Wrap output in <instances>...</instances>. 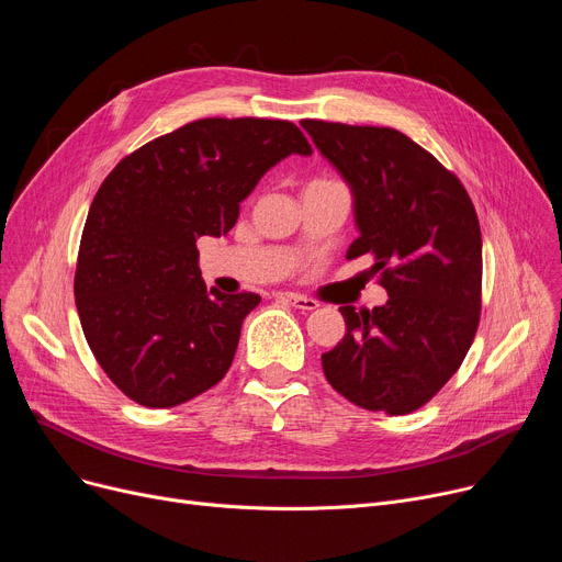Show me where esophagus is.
I'll return each instance as SVG.
<instances>
[{
	"label": "esophagus",
	"mask_w": 562,
	"mask_h": 562,
	"mask_svg": "<svg viewBox=\"0 0 562 562\" xmlns=\"http://www.w3.org/2000/svg\"><path fill=\"white\" fill-rule=\"evenodd\" d=\"M279 297L288 302L290 306H295L300 311H315L319 304L306 295H297V292H279Z\"/></svg>",
	"instance_id": "esophagus-1"
}]
</instances>
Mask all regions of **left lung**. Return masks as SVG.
<instances>
[{"label": "left lung", "mask_w": 562, "mask_h": 562, "mask_svg": "<svg viewBox=\"0 0 562 562\" xmlns=\"http://www.w3.org/2000/svg\"><path fill=\"white\" fill-rule=\"evenodd\" d=\"M355 196L359 237L389 302L340 306L347 334L323 355L327 382L350 403L409 414L456 375L473 342L483 290V237L460 178L403 132L302 121Z\"/></svg>", "instance_id": "left-lung-1"}]
</instances>
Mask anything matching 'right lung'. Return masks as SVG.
<instances>
[{"mask_svg":"<svg viewBox=\"0 0 562 562\" xmlns=\"http://www.w3.org/2000/svg\"><path fill=\"white\" fill-rule=\"evenodd\" d=\"M311 155L290 121L201 119L123 157L91 203L75 304L100 368L130 400L165 409L215 386L256 292L205 288L196 239L226 235L283 157Z\"/></svg>","mask_w":562,"mask_h":562,"instance_id":"1","label":"right lung"}]
</instances>
